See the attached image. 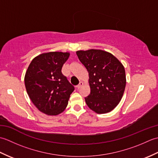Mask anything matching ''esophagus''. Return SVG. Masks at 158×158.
<instances>
[{
  "label": "esophagus",
  "instance_id": "34e87169",
  "mask_svg": "<svg viewBox=\"0 0 158 158\" xmlns=\"http://www.w3.org/2000/svg\"><path fill=\"white\" fill-rule=\"evenodd\" d=\"M82 85H83V83H82V82H79V84L76 86V88H77V89H79Z\"/></svg>",
  "mask_w": 158,
  "mask_h": 158
}]
</instances>
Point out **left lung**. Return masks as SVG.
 <instances>
[{
  "mask_svg": "<svg viewBox=\"0 0 158 158\" xmlns=\"http://www.w3.org/2000/svg\"><path fill=\"white\" fill-rule=\"evenodd\" d=\"M89 73L90 94L85 102L98 113L111 111L120 102L126 84L124 67L111 53L89 49L76 52Z\"/></svg>",
  "mask_w": 158,
  "mask_h": 158,
  "instance_id": "left-lung-1",
  "label": "left lung"
}]
</instances>
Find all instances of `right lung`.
<instances>
[{
  "mask_svg": "<svg viewBox=\"0 0 158 158\" xmlns=\"http://www.w3.org/2000/svg\"><path fill=\"white\" fill-rule=\"evenodd\" d=\"M69 55L57 52L42 53L32 60L26 73L25 86L30 98L47 115L63 112L75 89L61 71Z\"/></svg>",
  "mask_w": 158,
  "mask_h": 158,
  "instance_id": "obj_1",
  "label": "right lung"
}]
</instances>
